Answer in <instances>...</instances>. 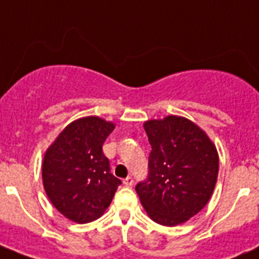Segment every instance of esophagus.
I'll return each instance as SVG.
<instances>
[{"instance_id":"obj_1","label":"esophagus","mask_w":259,"mask_h":259,"mask_svg":"<svg viewBox=\"0 0 259 259\" xmlns=\"http://www.w3.org/2000/svg\"><path fill=\"white\" fill-rule=\"evenodd\" d=\"M123 184L126 185V187H132V185L134 184V180H133V177H126L125 180H123Z\"/></svg>"}]
</instances>
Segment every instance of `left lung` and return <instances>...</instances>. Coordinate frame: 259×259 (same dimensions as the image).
Returning <instances> with one entry per match:
<instances>
[{
    "mask_svg": "<svg viewBox=\"0 0 259 259\" xmlns=\"http://www.w3.org/2000/svg\"><path fill=\"white\" fill-rule=\"evenodd\" d=\"M144 129L152 146L149 173L136 191L152 221L181 225L212 196L219 172L218 150L204 130L184 117L150 119Z\"/></svg>",
    "mask_w": 259,
    "mask_h": 259,
    "instance_id": "left-lung-1",
    "label": "left lung"
}]
</instances>
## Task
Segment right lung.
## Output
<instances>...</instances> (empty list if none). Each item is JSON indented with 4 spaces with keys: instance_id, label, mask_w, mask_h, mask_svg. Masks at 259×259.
Here are the masks:
<instances>
[{
    "instance_id": "1",
    "label": "right lung",
    "mask_w": 259,
    "mask_h": 259,
    "mask_svg": "<svg viewBox=\"0 0 259 259\" xmlns=\"http://www.w3.org/2000/svg\"><path fill=\"white\" fill-rule=\"evenodd\" d=\"M115 127L99 117L71 122L44 154L41 172L47 196L59 212L75 223L101 218L121 180L110 173L102 145Z\"/></svg>"
}]
</instances>
